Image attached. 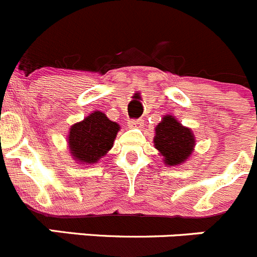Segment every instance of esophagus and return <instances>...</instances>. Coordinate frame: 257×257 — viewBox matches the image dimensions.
I'll list each match as a JSON object with an SVG mask.
<instances>
[{
    "mask_svg": "<svg viewBox=\"0 0 257 257\" xmlns=\"http://www.w3.org/2000/svg\"><path fill=\"white\" fill-rule=\"evenodd\" d=\"M128 126L135 127V128H140V127L144 126V119H141V118L130 119V121H128Z\"/></svg>",
    "mask_w": 257,
    "mask_h": 257,
    "instance_id": "1",
    "label": "esophagus"
}]
</instances>
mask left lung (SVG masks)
Segmentation results:
<instances>
[{
  "label": "left lung",
  "instance_id": "8db88e82",
  "mask_svg": "<svg viewBox=\"0 0 257 257\" xmlns=\"http://www.w3.org/2000/svg\"><path fill=\"white\" fill-rule=\"evenodd\" d=\"M155 148L169 165L182 164L192 154L194 148V136L187 127H183L173 116H165L156 126Z\"/></svg>",
  "mask_w": 257,
  "mask_h": 257
}]
</instances>
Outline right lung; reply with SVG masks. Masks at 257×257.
I'll list each match as a JSON object with an SVG mask.
<instances>
[{
  "label": "right lung",
  "mask_w": 257,
  "mask_h": 257,
  "mask_svg": "<svg viewBox=\"0 0 257 257\" xmlns=\"http://www.w3.org/2000/svg\"><path fill=\"white\" fill-rule=\"evenodd\" d=\"M119 127L96 111L82 122L73 124L69 133V149L74 159L83 164H93L113 146Z\"/></svg>",
  "instance_id": "add662e5"
}]
</instances>
